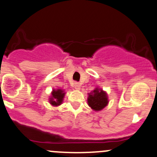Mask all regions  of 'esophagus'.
Masks as SVG:
<instances>
[{
    "label": "esophagus",
    "instance_id": "esophagus-1",
    "mask_svg": "<svg viewBox=\"0 0 157 157\" xmlns=\"http://www.w3.org/2000/svg\"><path fill=\"white\" fill-rule=\"evenodd\" d=\"M74 87H75L76 90H79V89H80V84L78 83V82H75V83H74Z\"/></svg>",
    "mask_w": 157,
    "mask_h": 157
}]
</instances>
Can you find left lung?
Segmentation results:
<instances>
[{
  "label": "left lung",
  "mask_w": 157,
  "mask_h": 157,
  "mask_svg": "<svg viewBox=\"0 0 157 157\" xmlns=\"http://www.w3.org/2000/svg\"><path fill=\"white\" fill-rule=\"evenodd\" d=\"M88 105L94 111L102 110L108 104V97L102 90L96 88L92 93L89 94L87 98Z\"/></svg>",
  "instance_id": "1"
}]
</instances>
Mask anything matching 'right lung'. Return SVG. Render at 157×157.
<instances>
[{"instance_id":"1","label":"right lung","mask_w":157,"mask_h":157,"mask_svg":"<svg viewBox=\"0 0 157 157\" xmlns=\"http://www.w3.org/2000/svg\"><path fill=\"white\" fill-rule=\"evenodd\" d=\"M65 93L63 91L60 89L55 90H54L52 93V98H50V103L52 105L58 106L62 103V101H63V97H64Z\"/></svg>"}]
</instances>
